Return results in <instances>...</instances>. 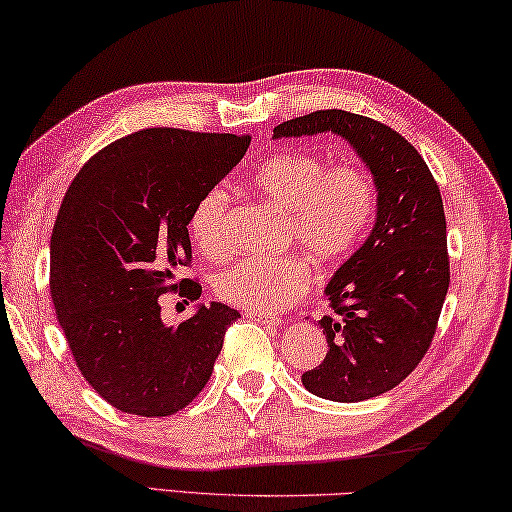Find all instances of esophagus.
I'll use <instances>...</instances> for the list:
<instances>
[{
  "label": "esophagus",
  "mask_w": 512,
  "mask_h": 512,
  "mask_svg": "<svg viewBox=\"0 0 512 512\" xmlns=\"http://www.w3.org/2000/svg\"><path fill=\"white\" fill-rule=\"evenodd\" d=\"M246 318H253L257 320L259 324H266V327H280V324L284 322L282 318H277V315H266V313H246Z\"/></svg>",
  "instance_id": "esophagus-1"
}]
</instances>
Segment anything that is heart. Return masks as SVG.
Returning a JSON list of instances; mask_svg holds the SVG:
<instances>
[{"label": "heart", "mask_w": 512, "mask_h": 512, "mask_svg": "<svg viewBox=\"0 0 512 512\" xmlns=\"http://www.w3.org/2000/svg\"><path fill=\"white\" fill-rule=\"evenodd\" d=\"M250 185L257 197L284 212L286 244H297L322 264L349 257L369 232L376 190L358 165L329 167L309 152H282L257 167ZM228 192L215 185L190 212V237L201 255L228 253ZM311 286L302 257H246L215 277L221 300L250 313H277L300 300Z\"/></svg>", "instance_id": "obj_1"}]
</instances>
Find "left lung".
<instances>
[{
  "instance_id": "obj_1",
  "label": "left lung",
  "mask_w": 512,
  "mask_h": 512,
  "mask_svg": "<svg viewBox=\"0 0 512 512\" xmlns=\"http://www.w3.org/2000/svg\"><path fill=\"white\" fill-rule=\"evenodd\" d=\"M327 132L345 138L371 172L376 221L324 288L333 315L318 324L329 351L302 385L327 401L358 403L394 389L423 360L450 286L448 237L439 185L392 127L324 109L277 125L273 138Z\"/></svg>"
}]
</instances>
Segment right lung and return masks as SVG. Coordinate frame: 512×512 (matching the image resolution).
Instances as JSON below:
<instances>
[{
    "mask_svg": "<svg viewBox=\"0 0 512 512\" xmlns=\"http://www.w3.org/2000/svg\"><path fill=\"white\" fill-rule=\"evenodd\" d=\"M248 145L250 136L141 129L100 150L64 194L51 235L53 306L80 374L120 412L183 410L241 318L210 302L165 324L159 297L179 288L199 300L197 282H176L192 257L190 212Z\"/></svg>",
    "mask_w": 512,
    "mask_h": 512,
    "instance_id": "add662e5",
    "label": "right lung"
}]
</instances>
